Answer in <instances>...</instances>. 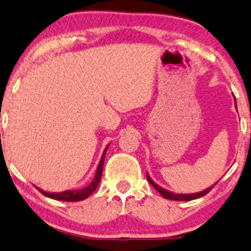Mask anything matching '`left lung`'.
<instances>
[{"mask_svg": "<svg viewBox=\"0 0 251 251\" xmlns=\"http://www.w3.org/2000/svg\"><path fill=\"white\" fill-rule=\"evenodd\" d=\"M234 103H236V101H234ZM147 179L148 181H149L150 184H151L152 186H154L155 189L157 190V191L160 192L161 196L163 197V199H167V200H173V201H191V200H195V199H199V197H202L204 196V195H207L208 192L210 191L215 186V184L218 183L216 181L215 184H213L212 186H209V188H207L205 190H203V191H200V192H195V194H174L172 191H168V190L161 188V186L157 185L156 183H155L154 180H152L151 178L149 176V174L147 173Z\"/></svg>", "mask_w": 251, "mask_h": 251, "instance_id": "8db88e82", "label": "left lung"}]
</instances>
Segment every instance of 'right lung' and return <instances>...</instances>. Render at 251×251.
Here are the masks:
<instances>
[{
  "mask_svg": "<svg viewBox=\"0 0 251 251\" xmlns=\"http://www.w3.org/2000/svg\"><path fill=\"white\" fill-rule=\"evenodd\" d=\"M108 144L105 147L103 154H102L101 160H100L99 166H97V170H96V174H95L94 179L89 185H86L85 188H81V189H77V190H66V191H61V192H48V191H44V190L37 188L38 191H41L44 196L49 197V199L52 200H56V201H66V202H77V201H83V200L88 199L89 196L97 189L99 186L100 181H101V176H102V171H103V163H104V156H105V151H107Z\"/></svg>",
  "mask_w": 251,
  "mask_h": 251,
  "instance_id": "obj_1",
  "label": "right lung"
}]
</instances>
